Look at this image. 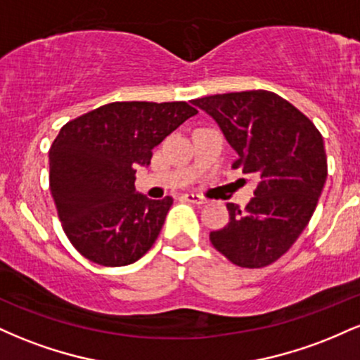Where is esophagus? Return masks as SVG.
<instances>
[{
    "mask_svg": "<svg viewBox=\"0 0 360 360\" xmlns=\"http://www.w3.org/2000/svg\"><path fill=\"white\" fill-rule=\"evenodd\" d=\"M183 198L186 201H189V203H194V205H205L206 203V200L203 196H200V194H194V193H186Z\"/></svg>",
    "mask_w": 360,
    "mask_h": 360,
    "instance_id": "esophagus-1",
    "label": "esophagus"
}]
</instances>
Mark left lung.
<instances>
[{"instance_id": "obj_1", "label": "left lung", "mask_w": 360, "mask_h": 360, "mask_svg": "<svg viewBox=\"0 0 360 360\" xmlns=\"http://www.w3.org/2000/svg\"><path fill=\"white\" fill-rule=\"evenodd\" d=\"M193 105L212 115L237 150L232 167L259 177L245 210L226 205L230 221L210 240L235 266H269L291 249L315 212L328 171L323 137L307 115L271 91L213 94Z\"/></svg>"}]
</instances>
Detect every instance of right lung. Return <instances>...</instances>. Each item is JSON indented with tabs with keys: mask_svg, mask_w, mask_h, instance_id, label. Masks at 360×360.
<instances>
[{
	"mask_svg": "<svg viewBox=\"0 0 360 360\" xmlns=\"http://www.w3.org/2000/svg\"><path fill=\"white\" fill-rule=\"evenodd\" d=\"M196 113L186 101H115L60 128L49 150V183L62 230L81 255L120 267L154 245L172 198L135 193V172Z\"/></svg>",
	"mask_w": 360,
	"mask_h": 360,
	"instance_id": "obj_1",
	"label": "right lung"
}]
</instances>
